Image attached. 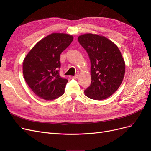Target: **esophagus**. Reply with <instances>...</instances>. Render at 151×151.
<instances>
[{
    "label": "esophagus",
    "mask_w": 151,
    "mask_h": 151,
    "mask_svg": "<svg viewBox=\"0 0 151 151\" xmlns=\"http://www.w3.org/2000/svg\"><path fill=\"white\" fill-rule=\"evenodd\" d=\"M72 78H73V79H75V80H76V79L78 78V75H75V76H73Z\"/></svg>",
    "instance_id": "obj_1"
}]
</instances>
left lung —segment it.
<instances>
[{
    "label": "left lung",
    "mask_w": 151,
    "mask_h": 151,
    "mask_svg": "<svg viewBox=\"0 0 151 151\" xmlns=\"http://www.w3.org/2000/svg\"><path fill=\"white\" fill-rule=\"evenodd\" d=\"M78 40L91 61V83L85 94L95 100L111 96L121 85L125 74V61L120 50L103 35L85 33Z\"/></svg>",
    "instance_id": "8db88e82"
}]
</instances>
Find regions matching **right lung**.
Listing matches in <instances>:
<instances>
[{"instance_id": "add662e5", "label": "right lung", "mask_w": 151, "mask_h": 151, "mask_svg": "<svg viewBox=\"0 0 151 151\" xmlns=\"http://www.w3.org/2000/svg\"><path fill=\"white\" fill-rule=\"evenodd\" d=\"M73 40L63 33H53L37 42L23 61V74L27 85L41 99L53 100L65 92L66 79L58 72L60 56Z\"/></svg>"}]
</instances>
